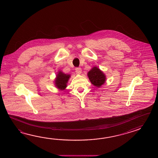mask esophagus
<instances>
[{
	"instance_id": "1",
	"label": "esophagus",
	"mask_w": 158,
	"mask_h": 158,
	"mask_svg": "<svg viewBox=\"0 0 158 158\" xmlns=\"http://www.w3.org/2000/svg\"><path fill=\"white\" fill-rule=\"evenodd\" d=\"M75 70H76V72L77 74H81V72H82V69H81V68H76L75 69Z\"/></svg>"
}]
</instances>
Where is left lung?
Masks as SVG:
<instances>
[{"mask_svg":"<svg viewBox=\"0 0 158 158\" xmlns=\"http://www.w3.org/2000/svg\"><path fill=\"white\" fill-rule=\"evenodd\" d=\"M91 83L96 87H101L106 80L105 74L97 67H94L87 73Z\"/></svg>","mask_w":158,"mask_h":158,"instance_id":"8db88e82","label":"left lung"}]
</instances>
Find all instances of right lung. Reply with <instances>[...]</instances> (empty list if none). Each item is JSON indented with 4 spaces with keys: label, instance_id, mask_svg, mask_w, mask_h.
Instances as JSON below:
<instances>
[{
    "label": "right lung",
    "instance_id": "add662e5",
    "mask_svg": "<svg viewBox=\"0 0 158 158\" xmlns=\"http://www.w3.org/2000/svg\"><path fill=\"white\" fill-rule=\"evenodd\" d=\"M70 77V74H65L61 71H59L55 80V86L60 90H64L67 86L68 81Z\"/></svg>",
    "mask_w": 158,
    "mask_h": 158
}]
</instances>
